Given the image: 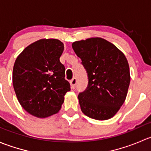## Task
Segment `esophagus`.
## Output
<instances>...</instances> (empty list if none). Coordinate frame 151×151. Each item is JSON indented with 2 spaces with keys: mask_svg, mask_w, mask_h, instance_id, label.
Here are the masks:
<instances>
[{
  "mask_svg": "<svg viewBox=\"0 0 151 151\" xmlns=\"http://www.w3.org/2000/svg\"><path fill=\"white\" fill-rule=\"evenodd\" d=\"M70 83H71V88L74 89V88H75V86H76V84H77V79H76L75 77H74V78H73L72 80L70 81Z\"/></svg>",
  "mask_w": 151,
  "mask_h": 151,
  "instance_id": "obj_1",
  "label": "esophagus"
}]
</instances>
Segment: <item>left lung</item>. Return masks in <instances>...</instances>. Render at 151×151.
I'll use <instances>...</instances> for the list:
<instances>
[{
    "label": "left lung",
    "mask_w": 151,
    "mask_h": 151,
    "mask_svg": "<svg viewBox=\"0 0 151 151\" xmlns=\"http://www.w3.org/2000/svg\"><path fill=\"white\" fill-rule=\"evenodd\" d=\"M74 52L86 69L88 85L78 95L81 110L89 118L104 121L122 106L130 84V71L124 54L101 38L74 42Z\"/></svg>",
    "instance_id": "8db88e82"
}]
</instances>
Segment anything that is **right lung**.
I'll use <instances>...</instances> for the list:
<instances>
[{
	"mask_svg": "<svg viewBox=\"0 0 151 151\" xmlns=\"http://www.w3.org/2000/svg\"><path fill=\"white\" fill-rule=\"evenodd\" d=\"M64 50L58 39H43L28 46L15 60L13 86L19 104L40 118L58 113L71 90L60 62Z\"/></svg>",
	"mask_w": 151,
	"mask_h": 151,
	"instance_id": "1",
	"label": "right lung"
}]
</instances>
